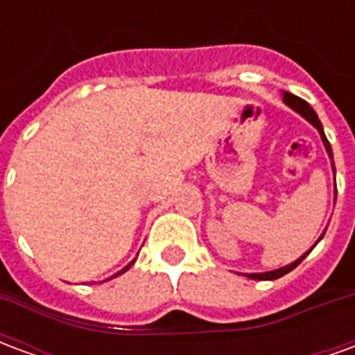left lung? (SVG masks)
<instances>
[{
	"label": "left lung",
	"mask_w": 355,
	"mask_h": 355,
	"mask_svg": "<svg viewBox=\"0 0 355 355\" xmlns=\"http://www.w3.org/2000/svg\"><path fill=\"white\" fill-rule=\"evenodd\" d=\"M283 102H285L289 108L295 110L297 114H300V116L304 117L306 121H310V123H312L313 127L318 129L321 140H323V146H325V150H327L331 162H333V150H331V144H329L327 137H325V132H323V125H321L320 117H318V114L313 112L312 106H310V104H308L306 101H302V98H298V96H295V94H291V93L283 94ZM333 171H335V163H333ZM323 234H325V232H323ZM323 234H321V238H323ZM320 239H318V241H320ZM318 241L313 243V247L318 245ZM310 251H312V249H310ZM310 251H308V253H310ZM306 254H302L300 259H297L295 262H291V264H287V266L277 268V270H272V272H262V274H249V277H251V279H277V277H282V275L289 274L291 270H295V268H297L298 264L302 262V259H304Z\"/></svg>",
	"instance_id": "obj_1"
}]
</instances>
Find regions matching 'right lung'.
Here are the masks:
<instances>
[{"label":"right lung","mask_w":355,"mask_h":355,"mask_svg":"<svg viewBox=\"0 0 355 355\" xmlns=\"http://www.w3.org/2000/svg\"><path fill=\"white\" fill-rule=\"evenodd\" d=\"M132 262H135V261H132ZM132 262H129V264H127V266H125V268H123V270H119V272H117V274H116V275H119V274H123V272H127V270H129V268H131V266H132ZM116 275H114V277H116Z\"/></svg>","instance_id":"1"}]
</instances>
